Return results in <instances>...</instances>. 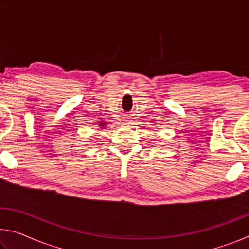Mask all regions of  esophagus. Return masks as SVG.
<instances>
[{"instance_id":"esophagus-1","label":"esophagus","mask_w":249,"mask_h":249,"mask_svg":"<svg viewBox=\"0 0 249 249\" xmlns=\"http://www.w3.org/2000/svg\"><path fill=\"white\" fill-rule=\"evenodd\" d=\"M124 123L127 125L132 124V120H130V117H124Z\"/></svg>"}]
</instances>
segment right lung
Returning a JSON list of instances; mask_svg holds the SVG:
<instances>
[{"instance_id":"add662e5","label":"right lung","mask_w":249,"mask_h":249,"mask_svg":"<svg viewBox=\"0 0 249 249\" xmlns=\"http://www.w3.org/2000/svg\"><path fill=\"white\" fill-rule=\"evenodd\" d=\"M100 126H101V127H103L104 128V126H105V124L103 123V122H100V124H99Z\"/></svg>"}]
</instances>
